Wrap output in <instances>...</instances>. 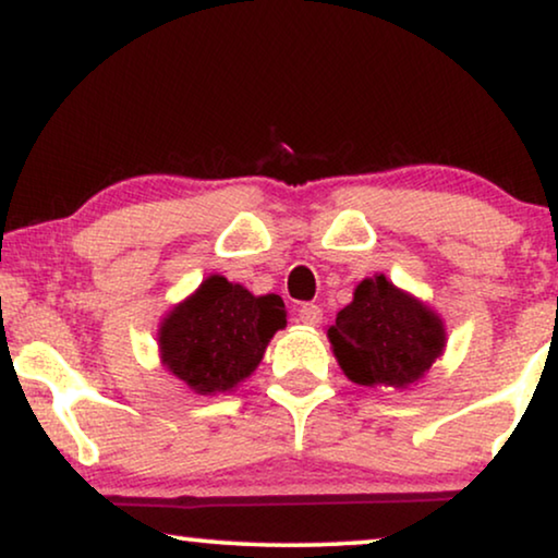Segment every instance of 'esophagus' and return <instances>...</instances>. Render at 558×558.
<instances>
[{
    "instance_id": "1",
    "label": "esophagus",
    "mask_w": 558,
    "mask_h": 558,
    "mask_svg": "<svg viewBox=\"0 0 558 558\" xmlns=\"http://www.w3.org/2000/svg\"><path fill=\"white\" fill-rule=\"evenodd\" d=\"M298 318H301L305 326H318L320 318H324V311H320V305L316 303H303L301 308H298Z\"/></svg>"
}]
</instances>
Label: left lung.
<instances>
[{"label": "left lung", "instance_id": "obj_1", "mask_svg": "<svg viewBox=\"0 0 558 558\" xmlns=\"http://www.w3.org/2000/svg\"><path fill=\"white\" fill-rule=\"evenodd\" d=\"M343 374L361 387H397L417 381L442 354L445 328L384 276L361 280L354 301L328 328Z\"/></svg>", "mask_w": 558, "mask_h": 558}]
</instances>
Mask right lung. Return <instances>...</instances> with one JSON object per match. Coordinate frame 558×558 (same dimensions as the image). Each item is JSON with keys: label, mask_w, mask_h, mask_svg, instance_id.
<instances>
[{"label": "right lung", "mask_w": 558, "mask_h": 558, "mask_svg": "<svg viewBox=\"0 0 558 558\" xmlns=\"http://www.w3.org/2000/svg\"><path fill=\"white\" fill-rule=\"evenodd\" d=\"M286 326L280 295H253L211 276L161 324V359L197 395L230 391L260 364L265 347Z\"/></svg>", "instance_id": "obj_1"}]
</instances>
